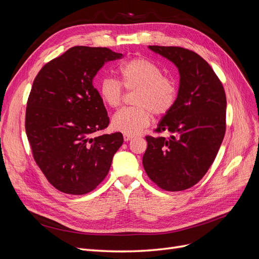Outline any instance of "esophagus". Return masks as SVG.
I'll list each match as a JSON object with an SVG mask.
<instances>
[{
  "instance_id": "obj_1",
  "label": "esophagus",
  "mask_w": 259,
  "mask_h": 259,
  "mask_svg": "<svg viewBox=\"0 0 259 259\" xmlns=\"http://www.w3.org/2000/svg\"><path fill=\"white\" fill-rule=\"evenodd\" d=\"M133 138V136H130V135H124V140L125 142H128V140H131Z\"/></svg>"
}]
</instances>
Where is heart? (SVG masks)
I'll return each mask as SVG.
<instances>
[{
	"label": "heart",
	"mask_w": 259,
	"mask_h": 259,
	"mask_svg": "<svg viewBox=\"0 0 259 259\" xmlns=\"http://www.w3.org/2000/svg\"><path fill=\"white\" fill-rule=\"evenodd\" d=\"M117 72L125 89L136 91V107L121 109L113 115L111 124L115 131L124 135H137L150 124L151 113L162 116L174 107L178 95L177 84L171 76L164 75L154 62L136 57L124 62ZM99 94L108 107L116 108L122 103V85L111 77H105L100 82Z\"/></svg>",
	"instance_id": "heart-1"
}]
</instances>
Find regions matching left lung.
Instances as JSON below:
<instances>
[{"label":"left lung","mask_w":259,"mask_h":259,"mask_svg":"<svg viewBox=\"0 0 259 259\" xmlns=\"http://www.w3.org/2000/svg\"><path fill=\"white\" fill-rule=\"evenodd\" d=\"M178 68L179 89L171 110L146 136L143 165L161 189L182 191L199 183L213 164L226 132L227 100L223 84L200 55L177 46H149Z\"/></svg>","instance_id":"8db88e82"}]
</instances>
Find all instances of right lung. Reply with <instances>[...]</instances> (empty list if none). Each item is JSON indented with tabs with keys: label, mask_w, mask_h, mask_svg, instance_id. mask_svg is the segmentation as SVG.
I'll list each match as a JSON object with an SVG mask.
<instances>
[{
	"label": "right lung",
	"mask_w": 259,
	"mask_h": 259,
	"mask_svg": "<svg viewBox=\"0 0 259 259\" xmlns=\"http://www.w3.org/2000/svg\"><path fill=\"white\" fill-rule=\"evenodd\" d=\"M122 56L107 48L74 46L35 76L27 103V137L38 167L61 192L95 189L123 144L121 133L92 137L109 125L93 79L107 61Z\"/></svg>",
	"instance_id": "obj_1"
}]
</instances>
